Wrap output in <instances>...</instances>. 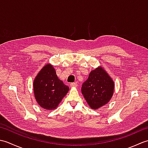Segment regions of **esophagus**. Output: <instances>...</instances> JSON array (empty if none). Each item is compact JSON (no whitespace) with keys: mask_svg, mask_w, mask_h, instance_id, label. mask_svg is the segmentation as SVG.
Here are the masks:
<instances>
[{"mask_svg":"<svg viewBox=\"0 0 148 148\" xmlns=\"http://www.w3.org/2000/svg\"><path fill=\"white\" fill-rule=\"evenodd\" d=\"M70 86H71V87H77V84L76 83H71Z\"/></svg>","mask_w":148,"mask_h":148,"instance_id":"34e87169","label":"esophagus"}]
</instances>
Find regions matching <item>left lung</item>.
I'll list each match as a JSON object with an SVG mask.
<instances>
[{
	"instance_id": "left-lung-1",
	"label": "left lung",
	"mask_w": 148,
	"mask_h": 148,
	"mask_svg": "<svg viewBox=\"0 0 148 148\" xmlns=\"http://www.w3.org/2000/svg\"><path fill=\"white\" fill-rule=\"evenodd\" d=\"M114 88L111 77L103 68L98 67L90 72L81 87V92L90 108L97 109L109 102Z\"/></svg>"
}]
</instances>
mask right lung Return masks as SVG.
<instances>
[{
    "mask_svg": "<svg viewBox=\"0 0 148 148\" xmlns=\"http://www.w3.org/2000/svg\"><path fill=\"white\" fill-rule=\"evenodd\" d=\"M33 86L36 101L40 107L48 110L55 109L69 90L58 79L50 64H46L39 72Z\"/></svg>",
    "mask_w": 148,
    "mask_h": 148,
    "instance_id": "right-lung-1",
    "label": "right lung"
}]
</instances>
